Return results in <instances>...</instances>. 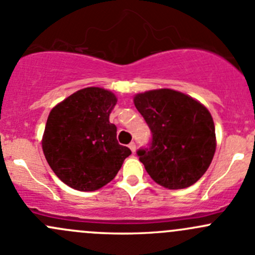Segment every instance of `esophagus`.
<instances>
[{"mask_svg":"<svg viewBox=\"0 0 255 255\" xmlns=\"http://www.w3.org/2000/svg\"><path fill=\"white\" fill-rule=\"evenodd\" d=\"M128 146H129V149H130V150H132V153H134L135 149H137V145H135L134 142L129 143V145H128Z\"/></svg>","mask_w":255,"mask_h":255,"instance_id":"esophagus-1","label":"esophagus"}]
</instances>
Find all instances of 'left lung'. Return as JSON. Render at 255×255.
<instances>
[{
	"instance_id": "8db88e82",
	"label": "left lung",
	"mask_w": 255,
	"mask_h": 255,
	"mask_svg": "<svg viewBox=\"0 0 255 255\" xmlns=\"http://www.w3.org/2000/svg\"><path fill=\"white\" fill-rule=\"evenodd\" d=\"M133 101L151 132L149 148L137 151L146 173L166 189L194 185L216 151L215 123L208 110L171 89L137 94Z\"/></svg>"
}]
</instances>
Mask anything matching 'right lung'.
Returning <instances> with one entry per match:
<instances>
[{
	"label": "right lung",
	"mask_w": 255,
	"mask_h": 255,
	"mask_svg": "<svg viewBox=\"0 0 255 255\" xmlns=\"http://www.w3.org/2000/svg\"><path fill=\"white\" fill-rule=\"evenodd\" d=\"M117 99L109 90L86 87L66 97L48 116L42 146L49 166L68 186L95 191L115 179L132 154L117 142L110 113Z\"/></svg>",
	"instance_id": "1"
}]
</instances>
